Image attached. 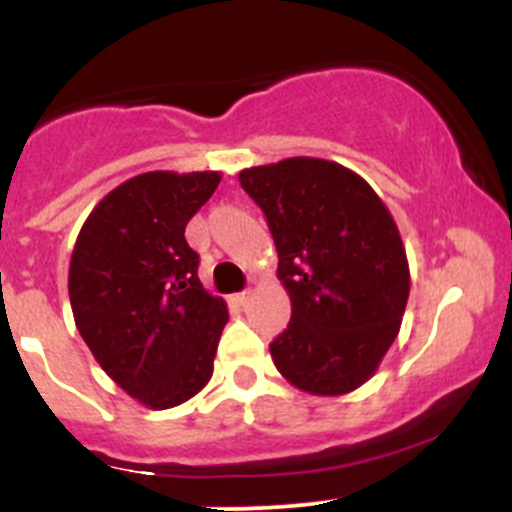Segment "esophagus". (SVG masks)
<instances>
[{
	"mask_svg": "<svg viewBox=\"0 0 512 512\" xmlns=\"http://www.w3.org/2000/svg\"><path fill=\"white\" fill-rule=\"evenodd\" d=\"M250 297H252V292L250 289H247V292H240V294H232V302L237 304V307H245L247 302H250Z\"/></svg>",
	"mask_w": 512,
	"mask_h": 512,
	"instance_id": "1",
	"label": "esophagus"
}]
</instances>
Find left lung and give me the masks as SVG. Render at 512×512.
<instances>
[{
    "instance_id": "8db88e82",
    "label": "left lung",
    "mask_w": 512,
    "mask_h": 512,
    "mask_svg": "<svg viewBox=\"0 0 512 512\" xmlns=\"http://www.w3.org/2000/svg\"><path fill=\"white\" fill-rule=\"evenodd\" d=\"M237 178L265 213L292 302L270 344L277 371L314 396L359 389L409 302V260L389 208L359 173L324 158H285Z\"/></svg>"
}]
</instances>
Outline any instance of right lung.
<instances>
[{"label": "right lung", "instance_id": "obj_1", "mask_svg": "<svg viewBox=\"0 0 512 512\" xmlns=\"http://www.w3.org/2000/svg\"><path fill=\"white\" fill-rule=\"evenodd\" d=\"M218 170H151L103 195L76 237L71 312L101 369L146 409H173L213 376L227 319L198 280L185 225L210 200Z\"/></svg>", "mask_w": 512, "mask_h": 512}]
</instances>
